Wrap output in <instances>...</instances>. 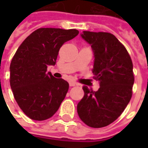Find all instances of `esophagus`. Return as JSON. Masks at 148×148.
<instances>
[{
	"instance_id": "1",
	"label": "esophagus",
	"mask_w": 148,
	"mask_h": 148,
	"mask_svg": "<svg viewBox=\"0 0 148 148\" xmlns=\"http://www.w3.org/2000/svg\"><path fill=\"white\" fill-rule=\"evenodd\" d=\"M77 84L76 82H72V81H71V82H69V86H77Z\"/></svg>"
}]
</instances>
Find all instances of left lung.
Segmentation results:
<instances>
[{"mask_svg":"<svg viewBox=\"0 0 148 148\" xmlns=\"http://www.w3.org/2000/svg\"><path fill=\"white\" fill-rule=\"evenodd\" d=\"M81 37L91 46L92 71L99 88L93 91L83 87L85 94L77 105V113L86 125L102 128L115 121L131 99L133 62L124 46L112 34L83 31Z\"/></svg>","mask_w":148,"mask_h":148,"instance_id":"8db88e82","label":"left lung"}]
</instances>
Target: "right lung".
<instances>
[{
  "instance_id": "add662e5",
  "label": "right lung",
  "mask_w": 148,
  "mask_h": 148,
  "mask_svg": "<svg viewBox=\"0 0 148 148\" xmlns=\"http://www.w3.org/2000/svg\"><path fill=\"white\" fill-rule=\"evenodd\" d=\"M77 29L41 28L20 44L10 66V83L17 104L29 118L42 121L53 115L69 88L65 80L46 72L54 66L62 44Z\"/></svg>"
}]
</instances>
